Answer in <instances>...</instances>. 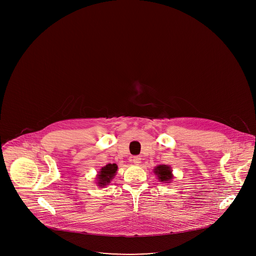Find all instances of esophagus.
Wrapping results in <instances>:
<instances>
[{"label":"esophagus","mask_w":256,"mask_h":256,"mask_svg":"<svg viewBox=\"0 0 256 256\" xmlns=\"http://www.w3.org/2000/svg\"><path fill=\"white\" fill-rule=\"evenodd\" d=\"M132 161L134 162L135 165H138V164H140V162H141V158H140L139 156H132Z\"/></svg>","instance_id":"esophagus-1"}]
</instances>
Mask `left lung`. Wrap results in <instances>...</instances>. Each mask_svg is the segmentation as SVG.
<instances>
[{
  "instance_id": "left-lung-1",
  "label": "left lung",
  "mask_w": 256,
  "mask_h": 256,
  "mask_svg": "<svg viewBox=\"0 0 256 256\" xmlns=\"http://www.w3.org/2000/svg\"><path fill=\"white\" fill-rule=\"evenodd\" d=\"M154 172L158 176L160 182L170 183L174 178L172 170L169 165H164V164L158 165V166L154 167Z\"/></svg>"
}]
</instances>
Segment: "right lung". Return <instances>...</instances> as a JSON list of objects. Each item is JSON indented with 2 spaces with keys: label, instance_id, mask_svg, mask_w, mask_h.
<instances>
[{
  "label": "right lung",
  "instance_id": "right-lung-1",
  "mask_svg": "<svg viewBox=\"0 0 256 256\" xmlns=\"http://www.w3.org/2000/svg\"><path fill=\"white\" fill-rule=\"evenodd\" d=\"M117 170H118V166L115 163L108 164L102 167V169L98 172L96 184L100 188L106 185H110V182L115 178Z\"/></svg>",
  "mask_w": 256,
  "mask_h": 256
}]
</instances>
